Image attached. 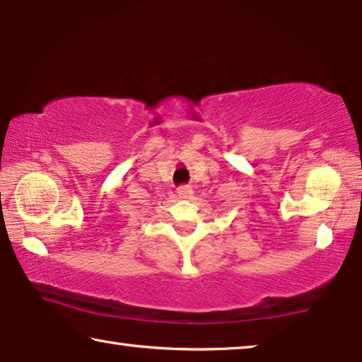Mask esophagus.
Listing matches in <instances>:
<instances>
[{
  "instance_id": "esophagus-1",
  "label": "esophagus",
  "mask_w": 362,
  "mask_h": 362,
  "mask_svg": "<svg viewBox=\"0 0 362 362\" xmlns=\"http://www.w3.org/2000/svg\"><path fill=\"white\" fill-rule=\"evenodd\" d=\"M177 194H179L180 199H188L193 196V188L192 185H180L177 188Z\"/></svg>"
}]
</instances>
